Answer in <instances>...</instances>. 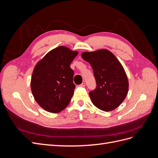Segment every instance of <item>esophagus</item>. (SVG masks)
Returning a JSON list of instances; mask_svg holds the SVG:
<instances>
[{
    "instance_id": "1",
    "label": "esophagus",
    "mask_w": 158,
    "mask_h": 158,
    "mask_svg": "<svg viewBox=\"0 0 158 158\" xmlns=\"http://www.w3.org/2000/svg\"><path fill=\"white\" fill-rule=\"evenodd\" d=\"M85 81H83V82L80 85V87H84L85 86Z\"/></svg>"
}]
</instances>
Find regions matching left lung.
Instances as JSON below:
<instances>
[{
    "label": "left lung",
    "mask_w": 158,
    "mask_h": 158,
    "mask_svg": "<svg viewBox=\"0 0 158 158\" xmlns=\"http://www.w3.org/2000/svg\"><path fill=\"white\" fill-rule=\"evenodd\" d=\"M81 56L92 66L96 82V88L89 92L92 102L104 111L116 109L128 90L127 76L120 62L107 49L84 52Z\"/></svg>",
    "instance_id": "left-lung-1"
}]
</instances>
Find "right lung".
I'll use <instances>...</instances> for the list:
<instances>
[{"instance_id":"right-lung-1","label":"right lung","mask_w":158,"mask_h":158,"mask_svg":"<svg viewBox=\"0 0 158 158\" xmlns=\"http://www.w3.org/2000/svg\"><path fill=\"white\" fill-rule=\"evenodd\" d=\"M78 55L64 46L49 52L35 66L31 89L35 101L46 111L59 113L69 104L74 94V70L70 64Z\"/></svg>"}]
</instances>
